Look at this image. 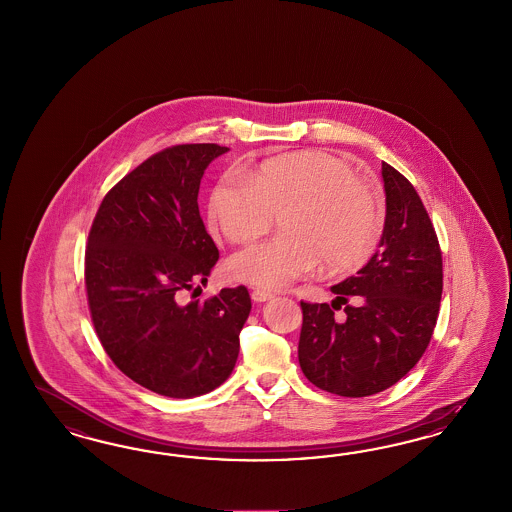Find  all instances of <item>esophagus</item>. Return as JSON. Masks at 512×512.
<instances>
[{"label":"esophagus","instance_id":"esophagus-1","mask_svg":"<svg viewBox=\"0 0 512 512\" xmlns=\"http://www.w3.org/2000/svg\"><path fill=\"white\" fill-rule=\"evenodd\" d=\"M251 298H253L255 302H266V300L274 298V295H272L270 291H264V289H253V293H251Z\"/></svg>","mask_w":512,"mask_h":512}]
</instances>
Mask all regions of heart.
Returning a JSON list of instances; mask_svg holds the SVG:
<instances>
[{"instance_id": "1", "label": "heart", "mask_w": 512, "mask_h": 512, "mask_svg": "<svg viewBox=\"0 0 512 512\" xmlns=\"http://www.w3.org/2000/svg\"><path fill=\"white\" fill-rule=\"evenodd\" d=\"M278 214L281 234L234 253L233 278L283 289L321 261L328 272H349L372 257L385 229L375 189L321 150L266 159L248 176L225 174L208 202L210 223L234 244L259 238Z\"/></svg>"}]
</instances>
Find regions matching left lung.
<instances>
[{"label":"left lung","mask_w":512,"mask_h":512,"mask_svg":"<svg viewBox=\"0 0 512 512\" xmlns=\"http://www.w3.org/2000/svg\"><path fill=\"white\" fill-rule=\"evenodd\" d=\"M381 176L387 217L379 249L357 276L330 287V306L300 302V368L315 387L347 398L383 392L419 362L443 293L441 249L419 193L388 163ZM338 309L344 317L334 320Z\"/></svg>","instance_id":"8db88e82"}]
</instances>
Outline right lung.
<instances>
[{
	"mask_svg": "<svg viewBox=\"0 0 512 512\" xmlns=\"http://www.w3.org/2000/svg\"><path fill=\"white\" fill-rule=\"evenodd\" d=\"M217 144H180L152 155L110 189L86 248L93 326L122 372L155 394L195 398L233 373L251 298L244 285L189 300L219 259L199 212Z\"/></svg>",
	"mask_w": 512,
	"mask_h": 512,
	"instance_id": "right-lung-1",
	"label": "right lung"
}]
</instances>
